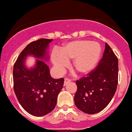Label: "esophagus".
I'll list each match as a JSON object with an SVG mask.
<instances>
[{"label": "esophagus", "instance_id": "obj_1", "mask_svg": "<svg viewBox=\"0 0 132 132\" xmlns=\"http://www.w3.org/2000/svg\"><path fill=\"white\" fill-rule=\"evenodd\" d=\"M71 82V79H69V78H65V82H64V84H65V85H66V84H67L69 82Z\"/></svg>", "mask_w": 132, "mask_h": 132}]
</instances>
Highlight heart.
Returning a JSON list of instances; mask_svg holds the SVG:
<instances>
[{
	"instance_id": "obj_1",
	"label": "heart",
	"mask_w": 132,
	"mask_h": 132,
	"mask_svg": "<svg viewBox=\"0 0 132 132\" xmlns=\"http://www.w3.org/2000/svg\"><path fill=\"white\" fill-rule=\"evenodd\" d=\"M101 52V46L97 42L90 40L72 41L67 43L60 52L53 53L52 60L55 68L61 72L68 66V60L75 59V70L80 74H86L95 67Z\"/></svg>"
}]
</instances>
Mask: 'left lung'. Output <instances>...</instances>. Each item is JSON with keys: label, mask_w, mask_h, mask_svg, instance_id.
I'll list each match as a JSON object with an SVG mask.
<instances>
[{"label": "left lung", "mask_w": 132, "mask_h": 132, "mask_svg": "<svg viewBox=\"0 0 132 132\" xmlns=\"http://www.w3.org/2000/svg\"><path fill=\"white\" fill-rule=\"evenodd\" d=\"M118 58L107 43L102 58L95 69L76 81L75 103L87 114H95L105 108L118 85Z\"/></svg>", "instance_id": "left-lung-1"}]
</instances>
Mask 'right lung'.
I'll return each instance as SVG.
<instances>
[{
    "label": "right lung",
    "mask_w": 132,
    "mask_h": 132,
    "mask_svg": "<svg viewBox=\"0 0 132 132\" xmlns=\"http://www.w3.org/2000/svg\"><path fill=\"white\" fill-rule=\"evenodd\" d=\"M52 41L40 38L31 42L20 53L14 65V90L17 99L27 113L36 117L44 116L54 109L64 78H52L49 67L42 60H37L35 67L31 69L25 67L24 61L29 55L46 59V49Z\"/></svg>",
    "instance_id": "1"
}]
</instances>
